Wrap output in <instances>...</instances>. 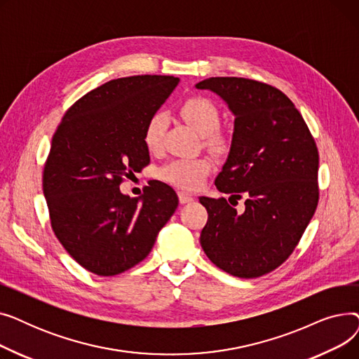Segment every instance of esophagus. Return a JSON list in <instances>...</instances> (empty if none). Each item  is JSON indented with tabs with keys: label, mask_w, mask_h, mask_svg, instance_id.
<instances>
[{
	"label": "esophagus",
	"mask_w": 359,
	"mask_h": 359,
	"mask_svg": "<svg viewBox=\"0 0 359 359\" xmlns=\"http://www.w3.org/2000/svg\"><path fill=\"white\" fill-rule=\"evenodd\" d=\"M179 201H180V203H189L194 201V196L186 194V192H179Z\"/></svg>",
	"instance_id": "obj_1"
}]
</instances>
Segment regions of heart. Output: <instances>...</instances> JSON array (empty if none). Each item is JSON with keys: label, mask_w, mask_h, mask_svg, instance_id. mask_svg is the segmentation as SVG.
Returning <instances> with one entry per match:
<instances>
[{"label": "heart", "mask_w": 359, "mask_h": 359, "mask_svg": "<svg viewBox=\"0 0 359 359\" xmlns=\"http://www.w3.org/2000/svg\"><path fill=\"white\" fill-rule=\"evenodd\" d=\"M182 118L189 123L201 135L206 137L212 147H221L224 138L218 130L219 111L217 106L205 97H191L180 106ZM165 129V115L156 111L149 118L145 130L144 142L149 151H158L163 145V135ZM211 172V161L206 157L196 158H176L165 163L158 168V177L179 189L194 191Z\"/></svg>", "instance_id": "heart-1"}]
</instances>
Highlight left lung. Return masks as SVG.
Returning a JSON list of instances; mask_svg holds the SVG:
<instances>
[{
  "mask_svg": "<svg viewBox=\"0 0 359 359\" xmlns=\"http://www.w3.org/2000/svg\"><path fill=\"white\" fill-rule=\"evenodd\" d=\"M195 87L218 94L236 118L215 186L247 206L237 215L225 198L201 196L208 211L201 246L224 272L259 278L290 257L317 208L314 138L294 103L269 84L211 77Z\"/></svg>",
  "mask_w": 359,
  "mask_h": 359,
  "instance_id": "obj_1",
  "label": "left lung"
}]
</instances>
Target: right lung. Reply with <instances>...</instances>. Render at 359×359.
I'll list each match as a JSON object with an SVG mask.
<instances>
[{"mask_svg":"<svg viewBox=\"0 0 359 359\" xmlns=\"http://www.w3.org/2000/svg\"><path fill=\"white\" fill-rule=\"evenodd\" d=\"M177 84L172 75L107 81L75 102L53 134L43 168L50 225L91 273L113 276L138 265L177 208L176 192L158 180L140 198L119 189L148 165L145 126Z\"/></svg>","mask_w":359,"mask_h":359,"instance_id":"right-lung-1","label":"right lung"}]
</instances>
